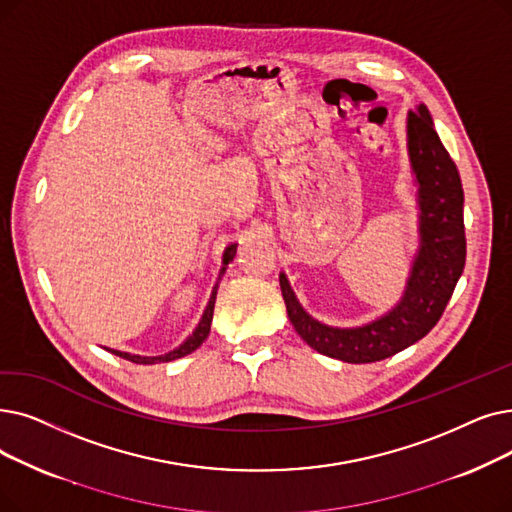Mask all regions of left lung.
<instances>
[{
  "label": "left lung",
  "mask_w": 512,
  "mask_h": 512,
  "mask_svg": "<svg viewBox=\"0 0 512 512\" xmlns=\"http://www.w3.org/2000/svg\"><path fill=\"white\" fill-rule=\"evenodd\" d=\"M406 131L410 167L418 186V251L402 299L362 326H328L307 314L286 274L280 272L288 320L311 349L328 358L368 364L414 345L439 322L462 276L466 240L460 173L443 148L425 104L410 110Z\"/></svg>",
  "instance_id": "1"
}]
</instances>
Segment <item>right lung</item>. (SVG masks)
Masks as SVG:
<instances>
[{
  "label": "right lung",
  "mask_w": 512,
  "mask_h": 512,
  "mask_svg": "<svg viewBox=\"0 0 512 512\" xmlns=\"http://www.w3.org/2000/svg\"><path fill=\"white\" fill-rule=\"evenodd\" d=\"M236 247H238L236 242H232L230 247H226V251H224V257H221V270H219L217 282H215L213 291H211L209 303H207V307H205V311H203L201 320H198L196 328L192 330V335H190V337H188V339H186V341H184L180 347H175V349H171V351H167V353H163V355H138V353H127V351H119V349H108V347H104V349H106V351H110V353L119 355V358H123V360H129V362H133V364H144V366H148V364H161V362H171V360H177V358H184V355H188V353H192L194 349L201 347V345H203V341L209 337V330H211V320H213V307H215V297H217V288H219L221 276L226 274L228 263L234 259V255H236Z\"/></svg>",
  "instance_id": "1"
}]
</instances>
